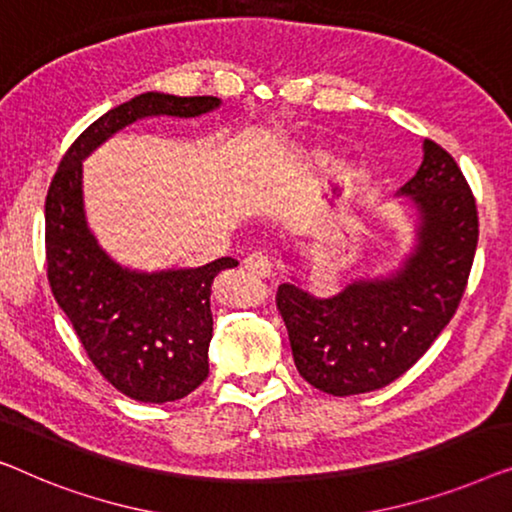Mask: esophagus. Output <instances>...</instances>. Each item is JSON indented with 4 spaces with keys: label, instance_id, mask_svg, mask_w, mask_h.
<instances>
[{
    "label": "esophagus",
    "instance_id": "esophagus-1",
    "mask_svg": "<svg viewBox=\"0 0 512 512\" xmlns=\"http://www.w3.org/2000/svg\"><path fill=\"white\" fill-rule=\"evenodd\" d=\"M243 266H246L248 273H253L257 278H266L273 273V259L266 250H255L246 259H243Z\"/></svg>",
    "mask_w": 512,
    "mask_h": 512
}]
</instances>
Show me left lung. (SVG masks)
<instances>
[{"mask_svg": "<svg viewBox=\"0 0 512 512\" xmlns=\"http://www.w3.org/2000/svg\"><path fill=\"white\" fill-rule=\"evenodd\" d=\"M420 213L417 246L390 278L357 280L331 299L278 287L294 364L315 390L350 397L403 376L455 315L478 246V206L455 157L424 141L401 187Z\"/></svg>", "mask_w": 512, "mask_h": 512, "instance_id": "obj_1", "label": "left lung"}]
</instances>
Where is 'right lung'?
<instances>
[{
  "mask_svg": "<svg viewBox=\"0 0 512 512\" xmlns=\"http://www.w3.org/2000/svg\"><path fill=\"white\" fill-rule=\"evenodd\" d=\"M218 97L146 92L92 122L60 160L46 197L48 283L90 362L125 397L183 399L208 376L213 338L211 285L239 262L220 257L199 269L136 273L97 246L83 213V160L118 129L148 115L218 109Z\"/></svg>",
  "mask_w": 512,
  "mask_h": 512,
  "instance_id": "right-lung-1",
  "label": "right lung"
}]
</instances>
